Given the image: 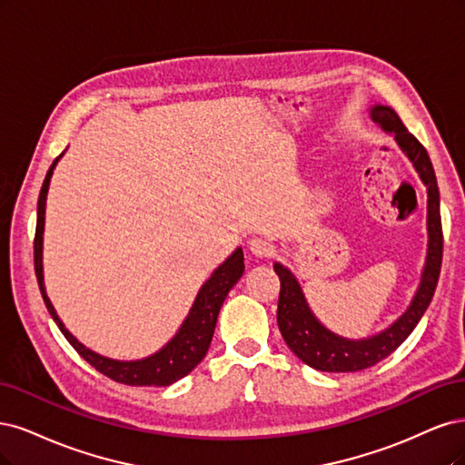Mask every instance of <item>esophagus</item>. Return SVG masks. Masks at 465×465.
<instances>
[{
	"instance_id": "obj_1",
	"label": "esophagus",
	"mask_w": 465,
	"mask_h": 465,
	"mask_svg": "<svg viewBox=\"0 0 465 465\" xmlns=\"http://www.w3.org/2000/svg\"><path fill=\"white\" fill-rule=\"evenodd\" d=\"M249 249L254 257H261V259H271L276 252V245L264 237H252L249 242Z\"/></svg>"
}]
</instances>
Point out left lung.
I'll return each mask as SVG.
<instances>
[{
	"label": "left lung",
	"mask_w": 465,
	"mask_h": 465,
	"mask_svg": "<svg viewBox=\"0 0 465 465\" xmlns=\"http://www.w3.org/2000/svg\"><path fill=\"white\" fill-rule=\"evenodd\" d=\"M371 119L379 124L382 131L394 133L398 146L406 154L421 182L427 185V259L421 272V282L411 299L410 307L396 322H392L382 332L363 340H348L328 331L319 322L307 305L302 286L286 266L274 262V272L280 278L278 297V326L282 338L288 348L302 359L303 363L317 371L326 372H355L377 365L392 351H396L406 338L413 332L417 322L421 321L430 299L437 290V282L442 264V223H440V194L437 185L430 158L425 146L401 124L398 114L374 104L371 108Z\"/></svg>",
	"instance_id": "8db88e82"
}]
</instances>
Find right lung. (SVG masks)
<instances>
[{"mask_svg": "<svg viewBox=\"0 0 465 465\" xmlns=\"http://www.w3.org/2000/svg\"><path fill=\"white\" fill-rule=\"evenodd\" d=\"M59 158L54 160L40 189L38 222H36V235H35V271H36L44 303H46L52 319L55 321L59 331L64 332L67 341L74 350H77V353L84 359V361L91 363L96 371L106 374V377H110L115 382L129 384V386H170L175 381L187 377V374L197 367L203 361V357L206 355L208 346H211L213 341L218 312L223 299H226L228 292L235 286L237 280L242 278L245 271L242 247H237L230 257L216 268L213 276L204 282V286L199 290L197 299H194V303L187 314V319L183 321L182 328H179L177 334L160 351L148 355L144 359H137V361H117V359L104 357L93 350H88L67 331L62 319L57 317L50 297L46 295V288H44V274H42L44 214H46V194L50 187V179Z\"/></svg>", "mask_w": 465, "mask_h": 465, "instance_id": "obj_1", "label": "right lung"}]
</instances>
